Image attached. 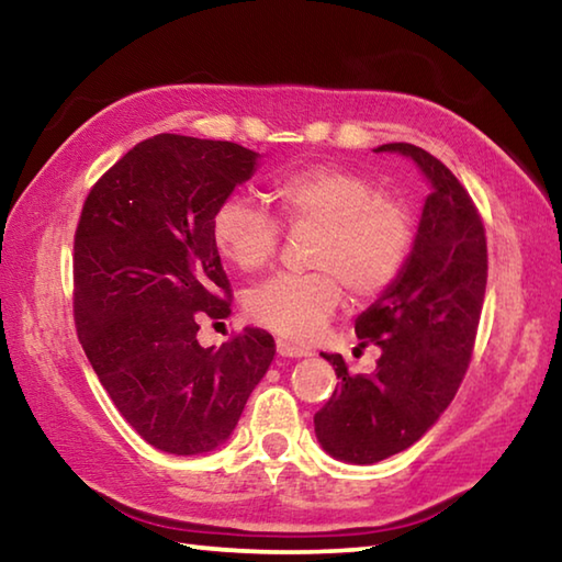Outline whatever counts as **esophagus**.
Returning <instances> with one entry per match:
<instances>
[{
  "mask_svg": "<svg viewBox=\"0 0 562 562\" xmlns=\"http://www.w3.org/2000/svg\"><path fill=\"white\" fill-rule=\"evenodd\" d=\"M278 355L280 357H288V359H302V357H310V351L302 349V347H294V345H290V341H284V339H278Z\"/></svg>",
  "mask_w": 562,
  "mask_h": 562,
  "instance_id": "1",
  "label": "esophagus"
}]
</instances>
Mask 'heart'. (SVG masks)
Here are the masks:
<instances>
[{
	"instance_id": "obj_1",
	"label": "heart",
	"mask_w": 562,
	"mask_h": 562,
	"mask_svg": "<svg viewBox=\"0 0 562 562\" xmlns=\"http://www.w3.org/2000/svg\"><path fill=\"white\" fill-rule=\"evenodd\" d=\"M270 198L294 231H317L310 265L315 272H282L250 290L245 310L258 325L307 341L341 302L374 300L392 288L408 258L414 223L406 205L382 195L374 180L337 166H315L278 178ZM217 252L243 272L262 270L280 247V223L245 195L215 207Z\"/></svg>"
}]
</instances>
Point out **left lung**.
I'll return each instance as SVG.
<instances>
[{
    "label": "left lung",
    "mask_w": 562,
    "mask_h": 562,
    "mask_svg": "<svg viewBox=\"0 0 562 562\" xmlns=\"http://www.w3.org/2000/svg\"><path fill=\"white\" fill-rule=\"evenodd\" d=\"M374 150L412 158L431 193L402 272L355 322L359 347L382 351L376 372L349 374L341 355L322 351L341 382L315 414L317 441L357 465L408 449L439 422L469 369L488 278L481 215L451 170L412 144Z\"/></svg>",
    "instance_id": "left-lung-1"
}]
</instances>
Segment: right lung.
Listing matches in <instances>:
<instances>
[{
  "label": "right lung",
  "instance_id": "right-lung-1",
  "mask_svg": "<svg viewBox=\"0 0 562 562\" xmlns=\"http://www.w3.org/2000/svg\"><path fill=\"white\" fill-rule=\"evenodd\" d=\"M258 160L231 140L158 133L106 170L83 203L76 331L111 402L158 451L198 456L225 443L272 364L274 339L258 327L221 349L195 339L203 319L231 315L211 223Z\"/></svg>",
  "mask_w": 562,
  "mask_h": 562
}]
</instances>
